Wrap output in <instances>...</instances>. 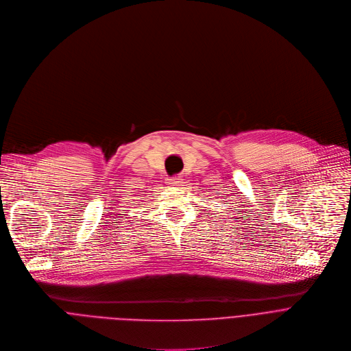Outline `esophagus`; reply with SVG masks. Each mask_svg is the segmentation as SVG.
Returning a JSON list of instances; mask_svg holds the SVG:
<instances>
[{
    "mask_svg": "<svg viewBox=\"0 0 351 351\" xmlns=\"http://www.w3.org/2000/svg\"><path fill=\"white\" fill-rule=\"evenodd\" d=\"M169 181H170V184H171L173 186H180V185L184 182V180H182L181 176H174V177H171Z\"/></svg>",
    "mask_w": 351,
    "mask_h": 351,
    "instance_id": "esophagus-1",
    "label": "esophagus"
}]
</instances>
